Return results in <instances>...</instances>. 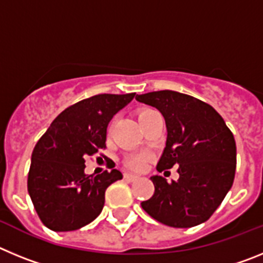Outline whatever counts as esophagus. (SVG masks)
Wrapping results in <instances>:
<instances>
[{
	"mask_svg": "<svg viewBox=\"0 0 263 263\" xmlns=\"http://www.w3.org/2000/svg\"><path fill=\"white\" fill-rule=\"evenodd\" d=\"M124 179H125V180H127V182H134V180H137V179H138V175H136V174L125 173L124 174Z\"/></svg>",
	"mask_w": 263,
	"mask_h": 263,
	"instance_id": "obj_1",
	"label": "esophagus"
}]
</instances>
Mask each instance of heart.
<instances>
[{"instance_id": "b5f03b06", "label": "heart", "mask_w": 263, "mask_h": 263, "mask_svg": "<svg viewBox=\"0 0 263 263\" xmlns=\"http://www.w3.org/2000/svg\"><path fill=\"white\" fill-rule=\"evenodd\" d=\"M155 111L152 108H145L141 109L138 111V120H142L146 116H148L150 113ZM148 159L147 153H133V154L127 155L126 159H125V164H126L129 168L132 170H142L146 166V162Z\"/></svg>"}]
</instances>
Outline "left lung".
I'll return each instance as SVG.
<instances>
[{
  "instance_id": "8db88e82",
  "label": "left lung",
  "mask_w": 263,
  "mask_h": 263,
  "mask_svg": "<svg viewBox=\"0 0 263 263\" xmlns=\"http://www.w3.org/2000/svg\"><path fill=\"white\" fill-rule=\"evenodd\" d=\"M137 101L163 115L167 141L157 164L159 173L178 167L179 179L152 176L154 194L142 201L157 221L191 228L206 221L231 190L236 173V142L217 111L201 100L175 90L137 95Z\"/></svg>"
}]
</instances>
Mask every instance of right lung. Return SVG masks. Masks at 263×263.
<instances>
[{
  "label": "right lung",
  "mask_w": 263,
  "mask_h": 263,
  "mask_svg": "<svg viewBox=\"0 0 263 263\" xmlns=\"http://www.w3.org/2000/svg\"><path fill=\"white\" fill-rule=\"evenodd\" d=\"M134 96L103 93L81 100L64 109L36 142L27 190L48 229L76 231L101 213L106 188L122 174L111 170L85 175V158L105 150L109 122Z\"/></svg>",
  "instance_id": "right-lung-1"
}]
</instances>
